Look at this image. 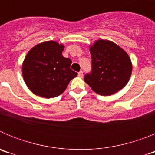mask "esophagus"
<instances>
[{"mask_svg": "<svg viewBox=\"0 0 155 155\" xmlns=\"http://www.w3.org/2000/svg\"><path fill=\"white\" fill-rule=\"evenodd\" d=\"M78 77L79 78H82V77H83V72H82V71L78 72Z\"/></svg>", "mask_w": 155, "mask_h": 155, "instance_id": "obj_1", "label": "esophagus"}]
</instances>
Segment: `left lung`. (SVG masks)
Here are the masks:
<instances>
[{"instance_id": "left-lung-1", "label": "left lung", "mask_w": 155, "mask_h": 155, "mask_svg": "<svg viewBox=\"0 0 155 155\" xmlns=\"http://www.w3.org/2000/svg\"><path fill=\"white\" fill-rule=\"evenodd\" d=\"M91 73L84 81L101 95H110L125 87L132 73V63L121 47L108 40L96 41L90 46Z\"/></svg>"}]
</instances>
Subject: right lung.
I'll use <instances>...</instances> for the list:
<instances>
[{
  "instance_id": "add662e5",
  "label": "right lung",
  "mask_w": 155,
  "mask_h": 155,
  "mask_svg": "<svg viewBox=\"0 0 155 155\" xmlns=\"http://www.w3.org/2000/svg\"><path fill=\"white\" fill-rule=\"evenodd\" d=\"M64 46L54 41L41 42L29 50L22 64L28 87L36 95L50 98L62 94L78 73L71 69V59L63 57Z\"/></svg>"
}]
</instances>
